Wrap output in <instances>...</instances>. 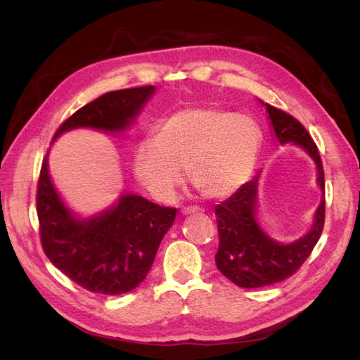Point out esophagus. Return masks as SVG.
Wrapping results in <instances>:
<instances>
[{
	"instance_id": "34e87169",
	"label": "esophagus",
	"mask_w": 360,
	"mask_h": 360,
	"mask_svg": "<svg viewBox=\"0 0 360 360\" xmlns=\"http://www.w3.org/2000/svg\"><path fill=\"white\" fill-rule=\"evenodd\" d=\"M204 212V209H201V207H184L182 209V215H193V213H202Z\"/></svg>"
}]
</instances>
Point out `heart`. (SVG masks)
Wrapping results in <instances>:
<instances>
[{"label": "heart", "instance_id": "obj_1", "mask_svg": "<svg viewBox=\"0 0 360 360\" xmlns=\"http://www.w3.org/2000/svg\"><path fill=\"white\" fill-rule=\"evenodd\" d=\"M263 143L257 122L232 111L192 106L168 114L133 155V174L158 201H168L187 178L207 198H226L246 184Z\"/></svg>", "mask_w": 360, "mask_h": 360}]
</instances>
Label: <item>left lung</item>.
I'll return each mask as SVG.
<instances>
[{
    "mask_svg": "<svg viewBox=\"0 0 360 360\" xmlns=\"http://www.w3.org/2000/svg\"><path fill=\"white\" fill-rule=\"evenodd\" d=\"M262 102V101H259ZM280 145L292 143L314 160L316 182L322 192L309 231L290 243H280L258 221V186L262 172L217 205L219 248L215 255L221 274L240 288H262L286 280L295 274L317 244L325 223L323 167L314 141L304 127L285 111L262 102Z\"/></svg>",
    "mask_w": 360,
    "mask_h": 360,
    "instance_id": "left-lung-1",
    "label": "left lung"
}]
</instances>
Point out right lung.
<instances>
[{
  "label": "right lung",
  "mask_w": 360,
  "mask_h": 360,
  "mask_svg": "<svg viewBox=\"0 0 360 360\" xmlns=\"http://www.w3.org/2000/svg\"><path fill=\"white\" fill-rule=\"evenodd\" d=\"M155 93V86L106 93L65 120L53 141L77 128L125 133ZM37 213L51 263L89 292L105 295L125 294L141 285L176 218V209L160 207L136 193H122L108 209L82 218L53 186L48 155L38 179Z\"/></svg>",
  "instance_id": "right-lung-1"
}]
</instances>
